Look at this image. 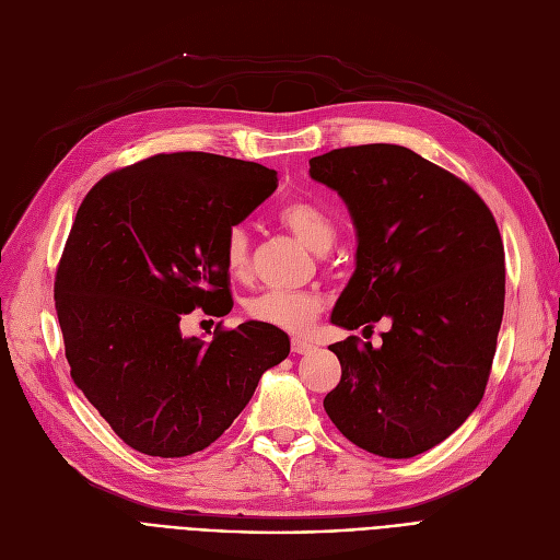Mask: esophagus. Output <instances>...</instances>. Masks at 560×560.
I'll list each match as a JSON object with an SVG mask.
<instances>
[{"label":"esophagus","mask_w":560,"mask_h":560,"mask_svg":"<svg viewBox=\"0 0 560 560\" xmlns=\"http://www.w3.org/2000/svg\"><path fill=\"white\" fill-rule=\"evenodd\" d=\"M313 349H315L313 342H308L304 338H292V351H295V354H308V351H313Z\"/></svg>","instance_id":"esophagus-1"}]
</instances>
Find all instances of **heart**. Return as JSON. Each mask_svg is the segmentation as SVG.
<instances>
[{
    "label": "heart",
    "instance_id": "b5f03b06",
    "mask_svg": "<svg viewBox=\"0 0 560 560\" xmlns=\"http://www.w3.org/2000/svg\"><path fill=\"white\" fill-rule=\"evenodd\" d=\"M279 222L298 235V238L315 252H327L336 243V222L319 203L308 199H295L281 206ZM224 262L233 277H245L249 270V233L243 224H233L224 235ZM322 311V295L313 290L283 292L265 290L249 298L245 313L290 334H304Z\"/></svg>",
    "mask_w": 560,
    "mask_h": 560
}]
</instances>
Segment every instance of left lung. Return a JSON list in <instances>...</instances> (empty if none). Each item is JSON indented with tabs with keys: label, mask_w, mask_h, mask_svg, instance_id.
<instances>
[{
	"label": "left lung",
	"mask_w": 560,
	"mask_h": 560,
	"mask_svg": "<svg viewBox=\"0 0 560 560\" xmlns=\"http://www.w3.org/2000/svg\"><path fill=\"white\" fill-rule=\"evenodd\" d=\"M311 163L357 226V270L331 322L390 331L381 347L329 345L340 384L325 410L357 447L410 458L450 438L479 406L502 327L504 245L486 201L399 144L342 147Z\"/></svg>",
	"instance_id": "left-lung-1"
}]
</instances>
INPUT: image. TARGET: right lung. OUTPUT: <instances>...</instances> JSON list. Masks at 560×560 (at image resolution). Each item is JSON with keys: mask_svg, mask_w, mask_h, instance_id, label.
Masks as SVG:
<instances>
[{"mask_svg": "<svg viewBox=\"0 0 560 560\" xmlns=\"http://www.w3.org/2000/svg\"><path fill=\"white\" fill-rule=\"evenodd\" d=\"M277 172L206 152L115 170L81 201L54 300L77 388L129 447L182 458L231 427L290 351L262 322L186 338L182 317L233 306L224 235L277 190Z\"/></svg>", "mask_w": 560, "mask_h": 560, "instance_id": "right-lung-1", "label": "right lung"}]
</instances>
